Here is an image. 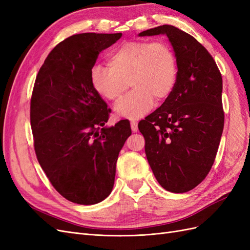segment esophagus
I'll return each mask as SVG.
<instances>
[{
	"label": "esophagus",
	"mask_w": 250,
	"mask_h": 250,
	"mask_svg": "<svg viewBox=\"0 0 250 250\" xmlns=\"http://www.w3.org/2000/svg\"><path fill=\"white\" fill-rule=\"evenodd\" d=\"M130 126H131V130L133 132H137L138 131V122L135 120H132L130 122Z\"/></svg>",
	"instance_id": "1"
}]
</instances>
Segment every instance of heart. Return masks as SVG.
I'll return each mask as SVG.
<instances>
[{
    "mask_svg": "<svg viewBox=\"0 0 250 250\" xmlns=\"http://www.w3.org/2000/svg\"><path fill=\"white\" fill-rule=\"evenodd\" d=\"M177 59L165 42H129L109 56V66L95 64L90 82L105 99L119 102L129 84L133 87L115 110L120 117L137 119L147 113L153 101L163 102L177 81Z\"/></svg>",
    "mask_w": 250,
    "mask_h": 250,
    "instance_id": "heart-1",
    "label": "heart"
}]
</instances>
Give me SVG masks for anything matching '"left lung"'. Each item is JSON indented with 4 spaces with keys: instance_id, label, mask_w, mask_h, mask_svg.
Returning a JSON list of instances; mask_svg holds the SVG:
<instances>
[{
    "instance_id": "left-lung-1",
    "label": "left lung",
    "mask_w": 250,
    "mask_h": 250,
    "mask_svg": "<svg viewBox=\"0 0 250 250\" xmlns=\"http://www.w3.org/2000/svg\"><path fill=\"white\" fill-rule=\"evenodd\" d=\"M165 34L177 59L172 94L139 123L148 163L165 190L186 193L207 177L224 126L222 76L214 58L190 34L171 25L139 36Z\"/></svg>"
}]
</instances>
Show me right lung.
<instances>
[{
    "label": "right lung",
    "mask_w": 250,
    "mask_h": 250,
    "mask_svg": "<svg viewBox=\"0 0 250 250\" xmlns=\"http://www.w3.org/2000/svg\"><path fill=\"white\" fill-rule=\"evenodd\" d=\"M122 33H81L53 49L37 74L30 104L34 150L55 190L77 204L111 193L121 149L131 134L122 120L107 127L110 109L90 82L100 52Z\"/></svg>",
    "instance_id": "obj_1"
}]
</instances>
